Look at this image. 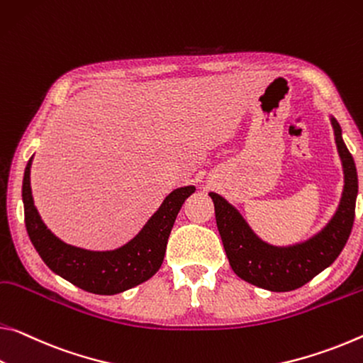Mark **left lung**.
I'll list each match as a JSON object with an SVG mask.
<instances>
[{"label": "left lung", "instance_id": "1", "mask_svg": "<svg viewBox=\"0 0 363 363\" xmlns=\"http://www.w3.org/2000/svg\"><path fill=\"white\" fill-rule=\"evenodd\" d=\"M330 121L342 164L344 187L330 221L308 239L289 245L268 244L258 238L233 203L220 194L210 192L229 264L247 283L272 292L294 291L330 267L346 245L354 224L359 179L352 155L342 140L341 125L331 114Z\"/></svg>", "mask_w": 363, "mask_h": 363}]
</instances>
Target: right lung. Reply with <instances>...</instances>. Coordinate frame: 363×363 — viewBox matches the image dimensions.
I'll return each instance as SVG.
<instances>
[{
	"mask_svg": "<svg viewBox=\"0 0 363 363\" xmlns=\"http://www.w3.org/2000/svg\"><path fill=\"white\" fill-rule=\"evenodd\" d=\"M32 160L22 181L26 228L33 247L57 276L80 289L100 296L119 294L135 287L158 272L166 244L182 203L195 192V186L177 187L161 202L143 228L129 242L113 250H89L66 244L51 233L33 203L30 187Z\"/></svg>",
	"mask_w": 363,
	"mask_h": 363,
	"instance_id": "right-lung-1",
	"label": "right lung"
}]
</instances>
